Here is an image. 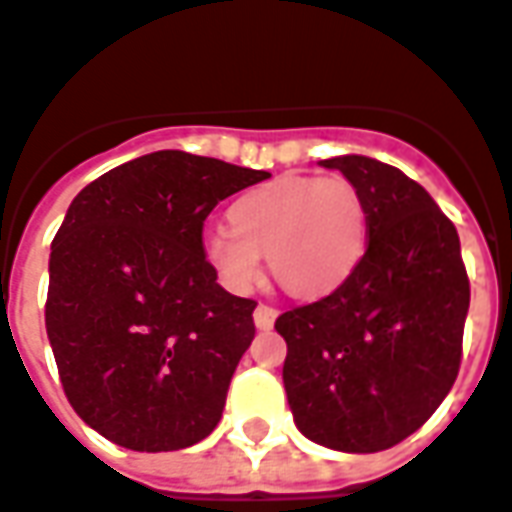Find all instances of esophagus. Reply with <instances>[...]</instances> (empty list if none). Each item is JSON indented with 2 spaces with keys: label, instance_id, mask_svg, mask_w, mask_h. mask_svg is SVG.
<instances>
[{
  "label": "esophagus",
  "instance_id": "esophagus-1",
  "mask_svg": "<svg viewBox=\"0 0 512 512\" xmlns=\"http://www.w3.org/2000/svg\"><path fill=\"white\" fill-rule=\"evenodd\" d=\"M275 319H278V311H275V308H270V305H259V308L253 311V322H256V327H259V330H272Z\"/></svg>",
  "mask_w": 512,
  "mask_h": 512
}]
</instances>
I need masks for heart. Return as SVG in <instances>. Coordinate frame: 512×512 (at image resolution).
Here are the masks:
<instances>
[{"label":"heart","mask_w":512,"mask_h":512,"mask_svg":"<svg viewBox=\"0 0 512 512\" xmlns=\"http://www.w3.org/2000/svg\"><path fill=\"white\" fill-rule=\"evenodd\" d=\"M229 231L204 234L201 256L229 292H248L267 256L297 300H322L349 281L368 248V210L349 179L286 174L245 190L226 212Z\"/></svg>","instance_id":"heart-1"}]
</instances>
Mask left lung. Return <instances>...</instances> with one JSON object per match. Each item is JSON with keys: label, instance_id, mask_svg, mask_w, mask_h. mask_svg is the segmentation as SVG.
Returning a JSON list of instances; mask_svg holds the SVG:
<instances>
[{"label": "left lung", "instance_id": "1", "mask_svg": "<svg viewBox=\"0 0 512 512\" xmlns=\"http://www.w3.org/2000/svg\"><path fill=\"white\" fill-rule=\"evenodd\" d=\"M319 166L360 190L368 248L338 292L278 316L283 387L311 442L379 453L414 434L450 393L469 278L458 231L423 185L365 155Z\"/></svg>", "mask_w": 512, "mask_h": 512}]
</instances>
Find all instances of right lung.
<instances>
[{
    "mask_svg": "<svg viewBox=\"0 0 512 512\" xmlns=\"http://www.w3.org/2000/svg\"><path fill=\"white\" fill-rule=\"evenodd\" d=\"M267 177L160 149L67 207L48 259L46 333L67 401L108 442L169 453L218 425L256 302L220 286L201 229L218 201Z\"/></svg>",
    "mask_w": 512,
    "mask_h": 512,
    "instance_id": "right-lung-1",
    "label": "right lung"
}]
</instances>
